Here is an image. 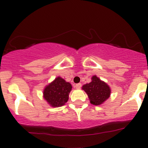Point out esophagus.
Masks as SVG:
<instances>
[{
  "instance_id": "1",
  "label": "esophagus",
  "mask_w": 148,
  "mask_h": 148,
  "mask_svg": "<svg viewBox=\"0 0 148 148\" xmlns=\"http://www.w3.org/2000/svg\"><path fill=\"white\" fill-rule=\"evenodd\" d=\"M81 86H82V84L80 83L77 84L75 85V88H76V89H80V88H81Z\"/></svg>"
}]
</instances>
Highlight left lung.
<instances>
[{
	"label": "left lung",
	"mask_w": 148,
	"mask_h": 148,
	"mask_svg": "<svg viewBox=\"0 0 148 148\" xmlns=\"http://www.w3.org/2000/svg\"><path fill=\"white\" fill-rule=\"evenodd\" d=\"M92 81L82 86L90 99L91 104L99 105L110 97V86L104 82L101 81L97 77L93 76Z\"/></svg>",
	"instance_id": "8db88e82"
}]
</instances>
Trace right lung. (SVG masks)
Returning a JSON list of instances; mask_svg holds the SVG:
<instances>
[{"mask_svg": "<svg viewBox=\"0 0 148 148\" xmlns=\"http://www.w3.org/2000/svg\"><path fill=\"white\" fill-rule=\"evenodd\" d=\"M71 88V84L59 77L45 88L44 97L52 107H62L68 101Z\"/></svg>", "mask_w": 148, "mask_h": 148, "instance_id": "obj_1", "label": "right lung"}]
</instances>
